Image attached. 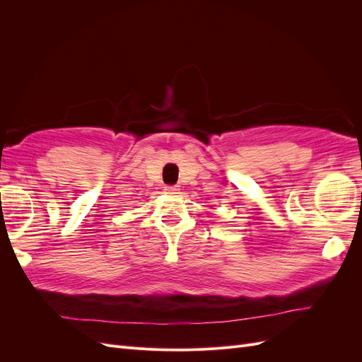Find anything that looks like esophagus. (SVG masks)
Returning a JSON list of instances; mask_svg holds the SVG:
<instances>
[{"mask_svg": "<svg viewBox=\"0 0 362 362\" xmlns=\"http://www.w3.org/2000/svg\"><path fill=\"white\" fill-rule=\"evenodd\" d=\"M164 192L168 194H177L180 193V187L178 185H166V187H164Z\"/></svg>", "mask_w": 362, "mask_h": 362, "instance_id": "34e87169", "label": "esophagus"}]
</instances>
